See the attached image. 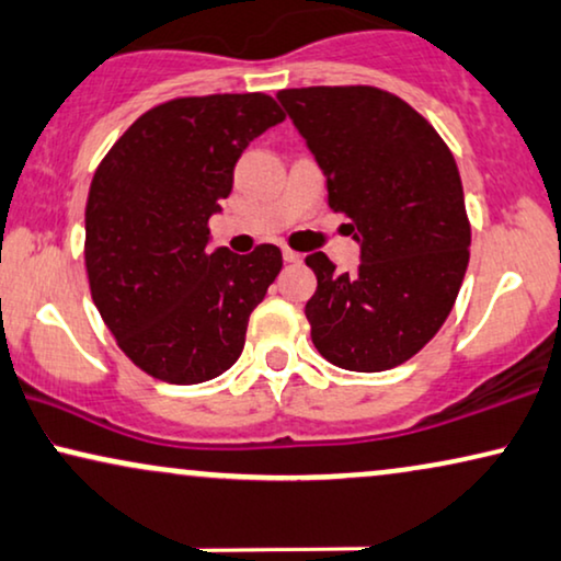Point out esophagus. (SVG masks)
I'll list each match as a JSON object with an SVG mask.
<instances>
[{"instance_id": "34e87169", "label": "esophagus", "mask_w": 561, "mask_h": 561, "mask_svg": "<svg viewBox=\"0 0 561 561\" xmlns=\"http://www.w3.org/2000/svg\"><path fill=\"white\" fill-rule=\"evenodd\" d=\"M283 260H286V263H290V265H298V263H301V254L288 250V247H283Z\"/></svg>"}]
</instances>
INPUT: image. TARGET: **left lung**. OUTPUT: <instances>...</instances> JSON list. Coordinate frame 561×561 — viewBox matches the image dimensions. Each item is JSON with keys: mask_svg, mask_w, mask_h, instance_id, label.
<instances>
[{"mask_svg": "<svg viewBox=\"0 0 561 561\" xmlns=\"http://www.w3.org/2000/svg\"><path fill=\"white\" fill-rule=\"evenodd\" d=\"M278 100L360 244L355 273L324 252L307 257L317 275L311 343L345 370L394 368L435 337L467 273L471 227L456 159L423 115L378 87H301Z\"/></svg>", "mask_w": 561, "mask_h": 561, "instance_id": "left-lung-1", "label": "left lung"}]
</instances>
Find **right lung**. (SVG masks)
I'll list each match as a JSON object with an SVG mask.
<instances>
[{
    "instance_id": "obj_1",
    "label": "right lung",
    "mask_w": 561,
    "mask_h": 561,
    "mask_svg": "<svg viewBox=\"0 0 561 561\" xmlns=\"http://www.w3.org/2000/svg\"><path fill=\"white\" fill-rule=\"evenodd\" d=\"M286 118L271 94H206L151 107L100 162L84 210L92 301L118 347L167 383L221 376L283 267L275 244L208 250L234 164Z\"/></svg>"
}]
</instances>
